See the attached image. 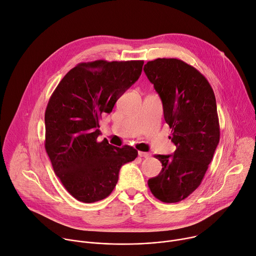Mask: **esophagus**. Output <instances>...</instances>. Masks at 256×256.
Masks as SVG:
<instances>
[{
	"instance_id": "1",
	"label": "esophagus",
	"mask_w": 256,
	"mask_h": 256,
	"mask_svg": "<svg viewBox=\"0 0 256 256\" xmlns=\"http://www.w3.org/2000/svg\"><path fill=\"white\" fill-rule=\"evenodd\" d=\"M138 156H140V157H144V158H148V157H150V154H149V153H147V152H143V151H138Z\"/></svg>"
}]
</instances>
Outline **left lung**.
I'll list each match as a JSON object with an SVG mask.
<instances>
[{"label":"left lung","instance_id":"8db88e82","mask_svg":"<svg viewBox=\"0 0 256 256\" xmlns=\"http://www.w3.org/2000/svg\"><path fill=\"white\" fill-rule=\"evenodd\" d=\"M144 72L162 101L176 146L172 155H155L162 170L148 186L160 201L180 202L199 187L218 145L216 96L205 76L180 59L149 61Z\"/></svg>","mask_w":256,"mask_h":256}]
</instances>
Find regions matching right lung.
<instances>
[{"mask_svg": "<svg viewBox=\"0 0 256 256\" xmlns=\"http://www.w3.org/2000/svg\"><path fill=\"white\" fill-rule=\"evenodd\" d=\"M144 61L97 60L80 63L61 80L44 112V148L67 192L92 203L108 197L120 168L136 159L130 146L98 142L102 113H110L140 78Z\"/></svg>", "mask_w": 256, "mask_h": 256, "instance_id": "obj_1", "label": "right lung"}]
</instances>
